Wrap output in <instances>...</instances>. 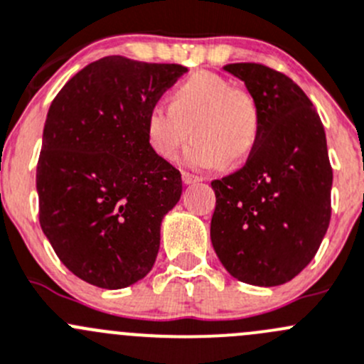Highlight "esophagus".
Masks as SVG:
<instances>
[{"label":"esophagus","instance_id":"34e87169","mask_svg":"<svg viewBox=\"0 0 364 364\" xmlns=\"http://www.w3.org/2000/svg\"><path fill=\"white\" fill-rule=\"evenodd\" d=\"M181 179H183V183H185V185H192V183H199L200 181V178H197V176H193V174H188V172H183Z\"/></svg>","mask_w":364,"mask_h":364}]
</instances>
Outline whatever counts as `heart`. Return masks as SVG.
I'll return each instance as SVG.
<instances>
[{
	"label": "heart",
	"instance_id": "obj_1",
	"mask_svg": "<svg viewBox=\"0 0 364 364\" xmlns=\"http://www.w3.org/2000/svg\"><path fill=\"white\" fill-rule=\"evenodd\" d=\"M168 103L147 110L146 139L151 151L172 161L190 139L185 164L211 171L252 153L259 136V110L252 97L220 74L200 70L172 88Z\"/></svg>",
	"mask_w": 364,
	"mask_h": 364
}]
</instances>
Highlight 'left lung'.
Listing matches in <instances>:
<instances>
[{
  "instance_id": "left-lung-1",
  "label": "left lung",
  "mask_w": 364,
  "mask_h": 364,
  "mask_svg": "<svg viewBox=\"0 0 364 364\" xmlns=\"http://www.w3.org/2000/svg\"><path fill=\"white\" fill-rule=\"evenodd\" d=\"M259 110V136L240 171L211 181V243L235 279L279 287L315 257L331 220L333 168L304 90L261 63H229Z\"/></svg>"
}]
</instances>
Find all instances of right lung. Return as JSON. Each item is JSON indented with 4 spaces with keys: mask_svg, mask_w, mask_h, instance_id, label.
I'll list each match as a JSON object with an SVG mask.
<instances>
[{
    "mask_svg": "<svg viewBox=\"0 0 364 364\" xmlns=\"http://www.w3.org/2000/svg\"><path fill=\"white\" fill-rule=\"evenodd\" d=\"M186 70L105 56L74 74L49 107L38 220L60 261L94 287L135 284L156 261L161 220L183 183L151 151L146 115Z\"/></svg>",
    "mask_w": 364,
    "mask_h": 364,
    "instance_id": "right-lung-1",
    "label": "right lung"
}]
</instances>
